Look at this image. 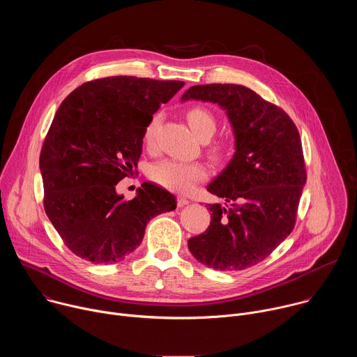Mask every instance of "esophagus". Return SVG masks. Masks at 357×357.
<instances>
[{"label": "esophagus", "mask_w": 357, "mask_h": 357, "mask_svg": "<svg viewBox=\"0 0 357 357\" xmlns=\"http://www.w3.org/2000/svg\"><path fill=\"white\" fill-rule=\"evenodd\" d=\"M186 205H189V199L186 197V196H178V206L179 208H183V206H186Z\"/></svg>", "instance_id": "34e87169"}]
</instances>
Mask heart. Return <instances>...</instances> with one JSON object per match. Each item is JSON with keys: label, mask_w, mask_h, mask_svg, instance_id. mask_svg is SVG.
Segmentation results:
<instances>
[{"label": "heart", "mask_w": 357, "mask_h": 357, "mask_svg": "<svg viewBox=\"0 0 357 357\" xmlns=\"http://www.w3.org/2000/svg\"><path fill=\"white\" fill-rule=\"evenodd\" d=\"M186 120L190 130L202 139V138H211L216 131V117L212 112L205 107H192L186 112ZM158 123V117H154L145 128L144 139L146 142L152 141L154 137L155 126ZM227 149L226 144H215L212 146V152L215 155H223ZM151 179L160 183L164 188L186 192L190 189L196 182L205 179L206 169L199 162H189V161H178V160H162L155 162L149 169Z\"/></svg>", "instance_id": "1"}]
</instances>
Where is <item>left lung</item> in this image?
<instances>
[{
	"mask_svg": "<svg viewBox=\"0 0 357 357\" xmlns=\"http://www.w3.org/2000/svg\"><path fill=\"white\" fill-rule=\"evenodd\" d=\"M218 105L234 137V154L208 190L211 226L189 238L192 256L219 271H240L268 257L292 231L307 182L299 132L285 112L240 84H199L181 97Z\"/></svg>",
	"mask_w": 357,
	"mask_h": 357,
	"instance_id": "left-lung-1",
	"label": "left lung"
}]
</instances>
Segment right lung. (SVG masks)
I'll return each mask as SVG.
<instances>
[{
  "label": "right lung",
  "instance_id": "obj_1",
  "mask_svg": "<svg viewBox=\"0 0 357 357\" xmlns=\"http://www.w3.org/2000/svg\"><path fill=\"white\" fill-rule=\"evenodd\" d=\"M183 86L113 76L82 84L59 106L39 169L45 212L76 256L93 264L121 261L152 218L176 209L175 196L154 183H142L131 200L116 185L137 168L152 116Z\"/></svg>",
  "mask_w": 357,
  "mask_h": 357
}]
</instances>
